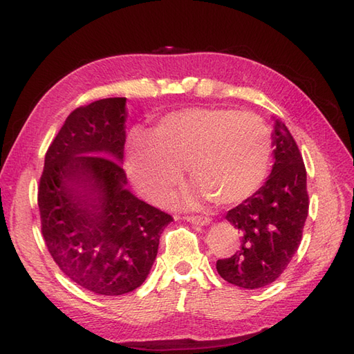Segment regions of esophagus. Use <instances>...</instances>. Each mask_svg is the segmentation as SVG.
<instances>
[{"label": "esophagus", "instance_id": "34e87169", "mask_svg": "<svg viewBox=\"0 0 354 354\" xmlns=\"http://www.w3.org/2000/svg\"><path fill=\"white\" fill-rule=\"evenodd\" d=\"M185 220L190 221V223H193V225H199V226L208 225L211 221L208 217H203V216H187Z\"/></svg>", "mask_w": 354, "mask_h": 354}]
</instances>
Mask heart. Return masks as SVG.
Segmentation results:
<instances>
[{"label": "heart", "instance_id": "1", "mask_svg": "<svg viewBox=\"0 0 354 354\" xmlns=\"http://www.w3.org/2000/svg\"><path fill=\"white\" fill-rule=\"evenodd\" d=\"M270 160L271 133L258 114L187 109L161 118L151 136H131L127 167L138 190L153 201L171 192L185 167L202 194L232 205L258 190Z\"/></svg>", "mask_w": 354, "mask_h": 354}]
</instances>
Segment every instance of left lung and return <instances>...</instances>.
I'll use <instances>...</instances> for the list:
<instances>
[{"mask_svg":"<svg viewBox=\"0 0 354 354\" xmlns=\"http://www.w3.org/2000/svg\"><path fill=\"white\" fill-rule=\"evenodd\" d=\"M273 147L274 164L266 184L226 214L240 231V250L216 266L226 282L245 290L262 288L283 273L299 249L308 217L306 167L281 120L274 122Z\"/></svg>","mask_w":354,"mask_h":354,"instance_id":"left-lung-1","label":"left lung"}]
</instances>
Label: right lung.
<instances>
[{"instance_id":"add662e5","label":"right lung","mask_w":354,"mask_h":354,"mask_svg":"<svg viewBox=\"0 0 354 354\" xmlns=\"http://www.w3.org/2000/svg\"><path fill=\"white\" fill-rule=\"evenodd\" d=\"M127 97L73 110L45 155L37 203L42 235L71 281L101 295L142 285L171 216L137 199L122 167Z\"/></svg>"}]
</instances>
